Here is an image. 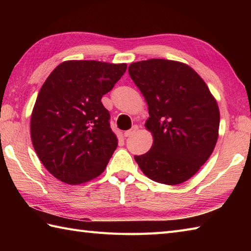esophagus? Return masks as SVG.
<instances>
[{
    "label": "esophagus",
    "instance_id": "obj_1",
    "mask_svg": "<svg viewBox=\"0 0 251 251\" xmlns=\"http://www.w3.org/2000/svg\"><path fill=\"white\" fill-rule=\"evenodd\" d=\"M138 128H139V127H138L137 125H134V126L131 127V129H129V130H127V131L124 132V136H125V137H130L131 135L135 134V132L138 130Z\"/></svg>",
    "mask_w": 251,
    "mask_h": 251
}]
</instances>
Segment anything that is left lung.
<instances>
[{
	"instance_id": "left-lung-1",
	"label": "left lung",
	"mask_w": 251,
	"mask_h": 251,
	"mask_svg": "<svg viewBox=\"0 0 251 251\" xmlns=\"http://www.w3.org/2000/svg\"><path fill=\"white\" fill-rule=\"evenodd\" d=\"M146 98V127L153 135L150 151L135 155L147 177L180 184L194 176L211 155L218 140L220 113L206 83L182 62L149 59L128 67Z\"/></svg>"
}]
</instances>
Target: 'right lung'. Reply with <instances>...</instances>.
<instances>
[{"instance_id": "1", "label": "right lung", "mask_w": 251, "mask_h": 251, "mask_svg": "<svg viewBox=\"0 0 251 251\" xmlns=\"http://www.w3.org/2000/svg\"><path fill=\"white\" fill-rule=\"evenodd\" d=\"M126 63L69 60L46 78L31 115V139L45 168L58 180L81 184L103 173L117 147L101 98Z\"/></svg>"}]
</instances>
